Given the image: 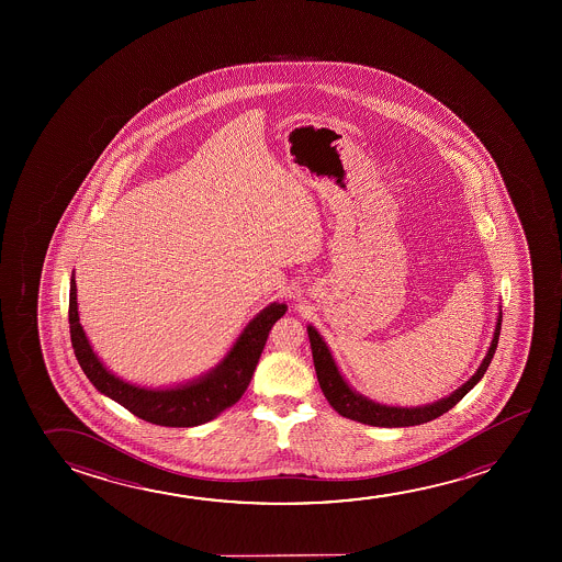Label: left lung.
I'll list each match as a JSON object with an SVG mask.
<instances>
[{"label": "left lung", "instance_id": "8db88e82", "mask_svg": "<svg viewBox=\"0 0 562 562\" xmlns=\"http://www.w3.org/2000/svg\"><path fill=\"white\" fill-rule=\"evenodd\" d=\"M501 321L503 315L497 316L495 331H493L492 344L485 353L484 361L480 362L476 372L467 380L464 384L449 393L447 397L420 405V407H393L384 405L378 401L364 397L362 393L353 390L347 382L344 374L339 372L338 362L331 355L330 347L326 346L323 336L316 331L315 326H307L308 341H311V351H313V362H315L316 378L323 390L324 397L328 400L336 413L346 418L357 420V423L370 424V426H382V428H401V426H416V424L430 423L434 418L447 413L453 408L474 385L482 380L485 370L492 362L497 344H499Z\"/></svg>", "mask_w": 562, "mask_h": 562}]
</instances>
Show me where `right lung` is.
I'll use <instances>...</instances> for the list:
<instances>
[{"mask_svg": "<svg viewBox=\"0 0 562 562\" xmlns=\"http://www.w3.org/2000/svg\"><path fill=\"white\" fill-rule=\"evenodd\" d=\"M288 311L285 303H270L246 324L223 361L201 376L169 387H146L116 376L103 364L90 346L80 324L77 303V280L70 277V341L80 369L98 392L128 408L146 423L169 428H192L213 420L223 411L236 405L251 382L270 328Z\"/></svg>", "mask_w": 562, "mask_h": 562, "instance_id": "right-lung-1", "label": "right lung"}]
</instances>
